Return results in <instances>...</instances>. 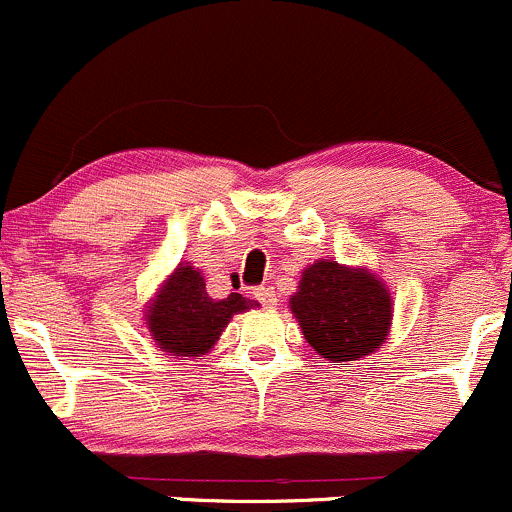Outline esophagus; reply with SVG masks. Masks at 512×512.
I'll list each match as a JSON object with an SVG mask.
<instances>
[{"instance_id": "34e87169", "label": "esophagus", "mask_w": 512, "mask_h": 512, "mask_svg": "<svg viewBox=\"0 0 512 512\" xmlns=\"http://www.w3.org/2000/svg\"><path fill=\"white\" fill-rule=\"evenodd\" d=\"M254 298L263 305V308H276V305H278V293L273 291L271 286L254 288Z\"/></svg>"}]
</instances>
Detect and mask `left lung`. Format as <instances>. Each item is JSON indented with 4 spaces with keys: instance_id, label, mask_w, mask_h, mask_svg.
<instances>
[{
    "instance_id": "8db88e82",
    "label": "left lung",
    "mask_w": 512,
    "mask_h": 512,
    "mask_svg": "<svg viewBox=\"0 0 512 512\" xmlns=\"http://www.w3.org/2000/svg\"><path fill=\"white\" fill-rule=\"evenodd\" d=\"M288 308L308 345L340 365L377 352L394 318L392 293L377 273L333 258H318L303 268Z\"/></svg>"
}]
</instances>
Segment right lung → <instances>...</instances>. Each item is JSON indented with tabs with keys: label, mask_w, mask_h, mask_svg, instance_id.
<instances>
[{
	"label": "right lung",
	"mask_w": 512,
	"mask_h": 512,
	"mask_svg": "<svg viewBox=\"0 0 512 512\" xmlns=\"http://www.w3.org/2000/svg\"><path fill=\"white\" fill-rule=\"evenodd\" d=\"M258 308V300L229 293L212 298L199 268L179 261L145 305V328L162 352L199 360L219 342L231 318Z\"/></svg>",
	"instance_id": "obj_1"
}]
</instances>
